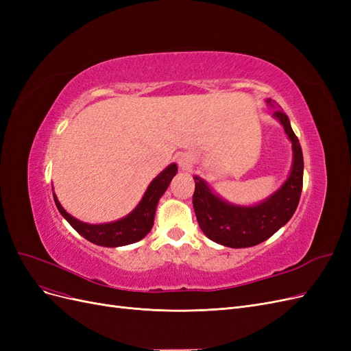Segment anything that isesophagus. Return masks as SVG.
Masks as SVG:
<instances>
[{"label": "esophagus", "instance_id": "obj_1", "mask_svg": "<svg viewBox=\"0 0 351 351\" xmlns=\"http://www.w3.org/2000/svg\"><path fill=\"white\" fill-rule=\"evenodd\" d=\"M178 165L183 169H190V167H192V158H190L189 155H180Z\"/></svg>", "mask_w": 351, "mask_h": 351}]
</instances>
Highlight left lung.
I'll use <instances>...</instances> for the list:
<instances>
[{"mask_svg":"<svg viewBox=\"0 0 351 351\" xmlns=\"http://www.w3.org/2000/svg\"><path fill=\"white\" fill-rule=\"evenodd\" d=\"M271 107L274 102L267 101ZM293 145V165L285 183L267 200L254 206L228 204L217 196L204 180L195 177L193 208L200 230L212 241L222 246L252 247L268 240L290 221L299 205L303 187V152L289 117L281 110L274 111Z\"/></svg>","mask_w":351,"mask_h":351,"instance_id":"left-lung-1","label":"left lung"}]
</instances>
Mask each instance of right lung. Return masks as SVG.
I'll list each match as a JSON object with an SVG mask.
<instances>
[{"label": "right lung", "mask_w": 351, "mask_h": 351, "mask_svg": "<svg viewBox=\"0 0 351 351\" xmlns=\"http://www.w3.org/2000/svg\"><path fill=\"white\" fill-rule=\"evenodd\" d=\"M176 174L177 165H168L164 171L159 173L152 180V183L147 186L139 205H137L129 215L119 221L108 222V224H86V222H82L76 218H73L69 212H66V209L61 206L56 193L52 195H54V200L60 214L67 219L69 224L76 230L82 237L89 240L93 244H98V246L119 247L142 240L147 232L151 231L159 197L165 193L167 187L171 183V180Z\"/></svg>", "instance_id": "1"}]
</instances>
